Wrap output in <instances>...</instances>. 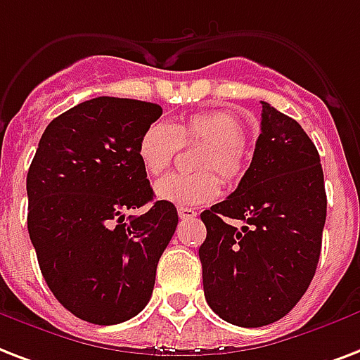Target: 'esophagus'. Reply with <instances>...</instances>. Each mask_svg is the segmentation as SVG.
I'll return each mask as SVG.
<instances>
[{"mask_svg": "<svg viewBox=\"0 0 360 360\" xmlns=\"http://www.w3.org/2000/svg\"><path fill=\"white\" fill-rule=\"evenodd\" d=\"M177 213H179V219H183V221H186V219H194V217L198 215V213L192 210V207H179Z\"/></svg>", "mask_w": 360, "mask_h": 360, "instance_id": "esophagus-1", "label": "esophagus"}]
</instances>
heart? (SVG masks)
<instances>
[{
	"label": "heart",
	"instance_id": "b5f03b06",
	"mask_svg": "<svg viewBox=\"0 0 360 360\" xmlns=\"http://www.w3.org/2000/svg\"><path fill=\"white\" fill-rule=\"evenodd\" d=\"M245 128L230 111H202L175 124L153 122L137 141V158L149 175H160L172 166L181 145L205 143L198 169H215L224 181L234 183L245 172ZM156 198L174 205L207 204L221 194V181L213 172L196 175H166L155 185Z\"/></svg>",
	"mask_w": 360,
	"mask_h": 360
}]
</instances>
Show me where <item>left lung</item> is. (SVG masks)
Returning <instances> with one entry per match:
<instances>
[{"label":"left lung","instance_id":"8db88e82","mask_svg":"<svg viewBox=\"0 0 360 360\" xmlns=\"http://www.w3.org/2000/svg\"><path fill=\"white\" fill-rule=\"evenodd\" d=\"M200 217L207 229L198 253L210 308L245 328L285 317L308 290L321 255L326 192L314 141L262 101L251 166L229 198Z\"/></svg>","mask_w":360,"mask_h":360}]
</instances>
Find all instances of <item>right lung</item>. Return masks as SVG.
<instances>
[{
    "instance_id": "1",
    "label": "right lung",
    "mask_w": 360,
    "mask_h": 360,
    "mask_svg": "<svg viewBox=\"0 0 360 360\" xmlns=\"http://www.w3.org/2000/svg\"><path fill=\"white\" fill-rule=\"evenodd\" d=\"M150 101L100 96L46 126L27 169V232L56 300L94 325H117L147 306L156 264L177 226L174 204L153 201L137 158L160 119Z\"/></svg>"
}]
</instances>
